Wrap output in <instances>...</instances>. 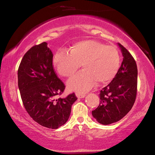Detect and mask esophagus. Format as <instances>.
<instances>
[{
  "instance_id": "obj_1",
  "label": "esophagus",
  "mask_w": 155,
  "mask_h": 155,
  "mask_svg": "<svg viewBox=\"0 0 155 155\" xmlns=\"http://www.w3.org/2000/svg\"><path fill=\"white\" fill-rule=\"evenodd\" d=\"M76 96H77L78 98H83L85 96V94L78 92V93H76Z\"/></svg>"
}]
</instances>
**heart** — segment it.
<instances>
[{"instance_id":"b5f03b06","label":"heart","mask_w":155,"mask_h":155,"mask_svg":"<svg viewBox=\"0 0 155 155\" xmlns=\"http://www.w3.org/2000/svg\"><path fill=\"white\" fill-rule=\"evenodd\" d=\"M52 64L57 72L64 77H70L68 90L83 92L90 90L96 83H107L117 74L120 68V57L114 46L105 45L101 41L88 40L76 42L70 49L59 50L54 54Z\"/></svg>"}]
</instances>
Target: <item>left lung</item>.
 Returning a JSON list of instances; mask_svg holds the SVG:
<instances>
[{
  "mask_svg": "<svg viewBox=\"0 0 155 155\" xmlns=\"http://www.w3.org/2000/svg\"><path fill=\"white\" fill-rule=\"evenodd\" d=\"M123 61L114 79L100 91L98 107L92 115L102 124L116 122L127 115L134 104L137 88V67L134 58L122 44Z\"/></svg>",
  "mask_w": 155,
  "mask_h": 155,
  "instance_id": "1",
  "label": "left lung"
}]
</instances>
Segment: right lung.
Segmentation results:
<instances>
[{
    "instance_id": "1",
    "label": "right lung",
    "mask_w": 155,
    "mask_h": 155,
    "mask_svg": "<svg viewBox=\"0 0 155 155\" xmlns=\"http://www.w3.org/2000/svg\"><path fill=\"white\" fill-rule=\"evenodd\" d=\"M52 54L46 42L35 45L23 57L18 70V82L22 103L34 121L56 129L69 118L74 93L56 99L65 86L57 77L52 65Z\"/></svg>"
}]
</instances>
